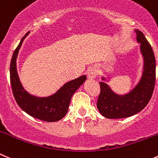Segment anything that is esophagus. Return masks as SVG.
<instances>
[{
	"mask_svg": "<svg viewBox=\"0 0 158 158\" xmlns=\"http://www.w3.org/2000/svg\"><path fill=\"white\" fill-rule=\"evenodd\" d=\"M98 74V71L95 68H91L88 72V77L90 80H93L96 77Z\"/></svg>",
	"mask_w": 158,
	"mask_h": 158,
	"instance_id": "esophagus-1",
	"label": "esophagus"
}]
</instances>
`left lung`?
I'll return each mask as SVG.
<instances>
[{
	"label": "left lung",
	"mask_w": 158,
	"mask_h": 158,
	"mask_svg": "<svg viewBox=\"0 0 158 158\" xmlns=\"http://www.w3.org/2000/svg\"><path fill=\"white\" fill-rule=\"evenodd\" d=\"M136 40L140 43V52L143 58L142 77L139 83L129 93L118 94L104 81L99 82L101 91L98 98L99 112L108 118H123L132 116L144 109L153 94L156 80V61L153 49L142 31L135 30Z\"/></svg>",
	"instance_id": "1"
}]
</instances>
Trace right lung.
Returning a JSON list of instances; mask_svg holds the SVG:
<instances>
[{
    "instance_id": "1",
    "label": "right lung",
    "mask_w": 158,
    "mask_h": 158,
    "mask_svg": "<svg viewBox=\"0 0 158 158\" xmlns=\"http://www.w3.org/2000/svg\"><path fill=\"white\" fill-rule=\"evenodd\" d=\"M29 34H25L13 53L10 65V80L15 99L19 107L33 118L46 122H56L67 113L70 99L75 91L86 81L82 75L64 84L55 94L48 97H36L24 89L17 72L16 59L24 40Z\"/></svg>"
}]
</instances>
